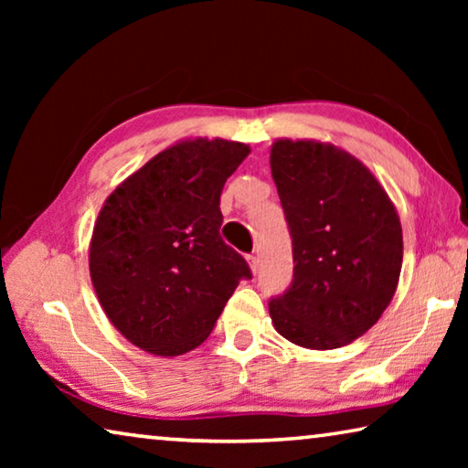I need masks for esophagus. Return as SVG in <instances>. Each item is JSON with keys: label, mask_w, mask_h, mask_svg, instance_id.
<instances>
[{"label": "esophagus", "mask_w": 468, "mask_h": 468, "mask_svg": "<svg viewBox=\"0 0 468 468\" xmlns=\"http://www.w3.org/2000/svg\"><path fill=\"white\" fill-rule=\"evenodd\" d=\"M248 264H250V271L253 272V274H256L258 271H260V264H258V258L256 256H253V253H250V256H248Z\"/></svg>", "instance_id": "esophagus-1"}]
</instances>
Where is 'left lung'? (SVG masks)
Instances as JSON below:
<instances>
[{"mask_svg":"<svg viewBox=\"0 0 468 468\" xmlns=\"http://www.w3.org/2000/svg\"><path fill=\"white\" fill-rule=\"evenodd\" d=\"M271 171L289 223L295 274L268 303L276 332L314 351L366 335L399 287L402 227L359 158L330 142L279 138Z\"/></svg>","mask_w":468,"mask_h":468,"instance_id":"8db88e82","label":"left lung"}]
</instances>
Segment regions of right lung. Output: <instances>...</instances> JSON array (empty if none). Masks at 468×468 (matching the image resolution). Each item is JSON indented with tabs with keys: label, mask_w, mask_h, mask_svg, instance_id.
I'll use <instances>...</instances> for the list:
<instances>
[{
	"label": "right lung",
	"mask_w": 468,
	"mask_h": 468,
	"mask_svg": "<svg viewBox=\"0 0 468 468\" xmlns=\"http://www.w3.org/2000/svg\"><path fill=\"white\" fill-rule=\"evenodd\" d=\"M250 154L223 138L179 140L123 179L92 229L89 268L102 312L142 351L200 346L250 266L220 239V192Z\"/></svg>",
	"instance_id": "add662e5"
}]
</instances>
